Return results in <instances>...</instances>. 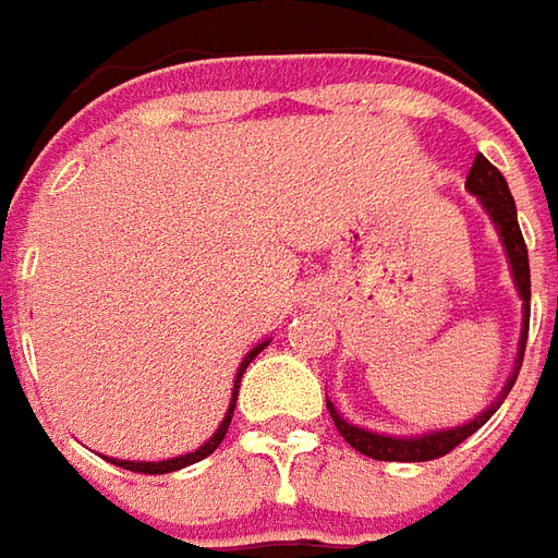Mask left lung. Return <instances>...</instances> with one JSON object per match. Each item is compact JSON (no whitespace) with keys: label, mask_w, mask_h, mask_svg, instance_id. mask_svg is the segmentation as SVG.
Wrapping results in <instances>:
<instances>
[{"label":"left lung","mask_w":558,"mask_h":558,"mask_svg":"<svg viewBox=\"0 0 558 558\" xmlns=\"http://www.w3.org/2000/svg\"><path fill=\"white\" fill-rule=\"evenodd\" d=\"M465 189L469 195H475L481 201V207L489 216V222L496 228V234L505 248V258H508V270H511L513 288L523 300V327H520V342H517V354H513V369L505 378V385L496 393V399L489 402L484 412H477L472 421H465L460 426H445V429H429V433H417V436H390V433H375L366 426H357L345 421L333 402L327 399V412L333 417L336 429L342 433V438L349 441L351 448L361 450L363 457H373V460L385 462H424V460H438L445 457L448 450H453L460 441L477 433L481 426L487 424L493 414L499 412V405L505 397L511 393L517 373L523 366V351H525V336H529V300H532V279H529V252H525L523 234H520V222H517V204H513L511 189L505 183V177L499 168H493L484 156H475V165L465 177Z\"/></svg>","instance_id":"left-lung-1"}]
</instances>
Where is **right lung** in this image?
<instances>
[{"instance_id":"obj_1","label":"right lung","mask_w":558,"mask_h":558,"mask_svg":"<svg viewBox=\"0 0 558 558\" xmlns=\"http://www.w3.org/2000/svg\"><path fill=\"white\" fill-rule=\"evenodd\" d=\"M270 345V339H264V342H258L255 349L248 351L246 357L240 361V366H236V375H234V390H231V402H228V412H225L222 424H219V429L213 433V436L201 445L197 450H192V453H180V457H171V460H159V462H146V460H117V457H105L108 462H113V465H122V469H129V472H141V475H168V472H180V469H185V465H192V462L204 460V457H209L213 450L222 445L225 433H228V426H231V417H234V409H236V397H240V381H243V373H246V366L255 357H258L260 351Z\"/></svg>"}]
</instances>
